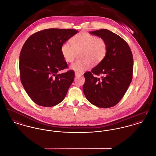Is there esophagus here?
Here are the masks:
<instances>
[{
  "label": "esophagus",
  "mask_w": 156,
  "mask_h": 156,
  "mask_svg": "<svg viewBox=\"0 0 156 156\" xmlns=\"http://www.w3.org/2000/svg\"><path fill=\"white\" fill-rule=\"evenodd\" d=\"M75 76H81L82 74H81V73H77V72H75Z\"/></svg>",
  "instance_id": "1"
}]
</instances>
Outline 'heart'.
Returning a JSON list of instances; mask_svg holds the SVG:
<instances>
[{
    "label": "heart",
    "instance_id": "heart-1",
    "mask_svg": "<svg viewBox=\"0 0 156 156\" xmlns=\"http://www.w3.org/2000/svg\"><path fill=\"white\" fill-rule=\"evenodd\" d=\"M72 45L64 43L60 48L63 58L66 62L71 63L75 59L76 53H80L81 60H77L71 65V69L75 72L81 73L89 69L93 65L100 63L106 56L108 44L102 38L81 32L73 36L71 40Z\"/></svg>",
    "mask_w": 156,
    "mask_h": 156
}]
</instances>
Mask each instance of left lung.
<instances>
[{
	"instance_id": "8db88e82",
	"label": "left lung",
	"mask_w": 156,
	"mask_h": 156,
	"mask_svg": "<svg viewBox=\"0 0 156 156\" xmlns=\"http://www.w3.org/2000/svg\"><path fill=\"white\" fill-rule=\"evenodd\" d=\"M90 33L106 41L108 53L100 63L84 73V95L97 107L111 108L120 101L132 81V51L122 38L106 29L90 31ZM100 74L102 75L101 79L96 77Z\"/></svg>"
}]
</instances>
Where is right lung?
Instances as JSON below:
<instances>
[{
    "label": "right lung",
    "instance_id": "1",
    "mask_svg": "<svg viewBox=\"0 0 156 156\" xmlns=\"http://www.w3.org/2000/svg\"><path fill=\"white\" fill-rule=\"evenodd\" d=\"M77 33L75 29H46L32 34L25 42L20 56V80L37 105L54 106L66 95L75 73L69 70L58 73L68 67L60 48Z\"/></svg>",
    "mask_w": 156,
    "mask_h": 156
}]
</instances>
